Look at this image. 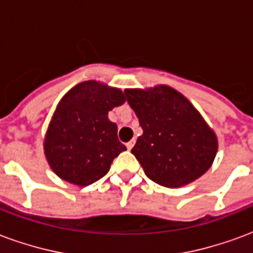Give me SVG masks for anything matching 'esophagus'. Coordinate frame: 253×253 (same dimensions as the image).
Returning <instances> with one entry per match:
<instances>
[{
    "label": "esophagus",
    "mask_w": 253,
    "mask_h": 253,
    "mask_svg": "<svg viewBox=\"0 0 253 253\" xmlns=\"http://www.w3.org/2000/svg\"><path fill=\"white\" fill-rule=\"evenodd\" d=\"M134 143H135V139H131L130 142H127V143H126L127 149H128V150H131L132 146H134Z\"/></svg>",
    "instance_id": "esophagus-1"
}]
</instances>
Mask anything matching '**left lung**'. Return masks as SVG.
<instances>
[{"instance_id":"8db88e82","label":"left lung","mask_w":253,"mask_h":253,"mask_svg":"<svg viewBox=\"0 0 253 253\" xmlns=\"http://www.w3.org/2000/svg\"><path fill=\"white\" fill-rule=\"evenodd\" d=\"M125 94L143 130L131 153L150 180L177 188L207 172L217 135L183 94L168 85L126 89Z\"/></svg>"}]
</instances>
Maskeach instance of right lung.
Masks as SVG:
<instances>
[{
  "instance_id": "add662e5",
  "label": "right lung",
  "mask_w": 253,
  "mask_h": 253,
  "mask_svg": "<svg viewBox=\"0 0 253 253\" xmlns=\"http://www.w3.org/2000/svg\"><path fill=\"white\" fill-rule=\"evenodd\" d=\"M125 101L121 89L93 80L63 96L44 137V154L55 175L80 187L107 175L114 159L126 150L108 112Z\"/></svg>"
}]
</instances>
